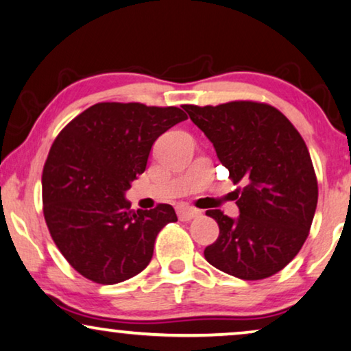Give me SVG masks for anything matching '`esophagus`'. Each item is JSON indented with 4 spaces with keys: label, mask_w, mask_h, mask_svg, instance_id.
<instances>
[{
    "label": "esophagus",
    "mask_w": 351,
    "mask_h": 351,
    "mask_svg": "<svg viewBox=\"0 0 351 351\" xmlns=\"http://www.w3.org/2000/svg\"><path fill=\"white\" fill-rule=\"evenodd\" d=\"M177 215H179V218H180L182 221H188V220H191V218L199 217L201 215V210H197V209H195V207H191V206L180 204V206H177Z\"/></svg>",
    "instance_id": "esophagus-1"
}]
</instances>
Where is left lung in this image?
Here are the masks:
<instances>
[{"label": "left lung", "instance_id": "1", "mask_svg": "<svg viewBox=\"0 0 351 351\" xmlns=\"http://www.w3.org/2000/svg\"><path fill=\"white\" fill-rule=\"evenodd\" d=\"M193 123L213 144L234 184L237 218L220 209L206 215L220 234L204 256L213 267L242 280H261L282 271L308 236L318 185L307 145L280 110L253 101L185 106Z\"/></svg>", "mask_w": 351, "mask_h": 351}]
</instances>
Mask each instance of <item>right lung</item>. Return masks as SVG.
Returning <instances> with one entry per match:
<instances>
[{
  "mask_svg": "<svg viewBox=\"0 0 351 351\" xmlns=\"http://www.w3.org/2000/svg\"><path fill=\"white\" fill-rule=\"evenodd\" d=\"M188 117L179 108L98 103L63 128L43 171L44 218L58 250L91 282L138 276L174 207L133 210L125 193L145 171L152 145Z\"/></svg>",
  "mask_w": 351,
  "mask_h": 351,
  "instance_id": "1",
  "label": "right lung"
}]
</instances>
